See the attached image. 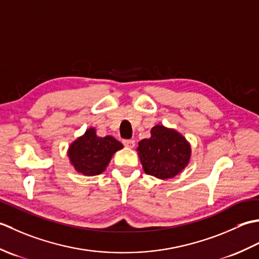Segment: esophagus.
I'll list each match as a JSON object with an SVG mask.
<instances>
[{
	"label": "esophagus",
	"mask_w": 259,
	"mask_h": 259,
	"mask_svg": "<svg viewBox=\"0 0 259 259\" xmlns=\"http://www.w3.org/2000/svg\"><path fill=\"white\" fill-rule=\"evenodd\" d=\"M135 140H133V139H129V140H123V145L125 146V147H128V148H134L135 147Z\"/></svg>",
	"instance_id": "1"
}]
</instances>
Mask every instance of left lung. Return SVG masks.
<instances>
[{"instance_id": "8db88e82", "label": "left lung", "mask_w": 259, "mask_h": 259, "mask_svg": "<svg viewBox=\"0 0 259 259\" xmlns=\"http://www.w3.org/2000/svg\"><path fill=\"white\" fill-rule=\"evenodd\" d=\"M138 155L145 172L160 179L172 178L188 164L191 149L177 131L156 125L151 137L139 142Z\"/></svg>"}]
</instances>
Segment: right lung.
<instances>
[{"instance_id":"right-lung-1","label":"right lung","mask_w":259,"mask_h":259,"mask_svg":"<svg viewBox=\"0 0 259 259\" xmlns=\"http://www.w3.org/2000/svg\"><path fill=\"white\" fill-rule=\"evenodd\" d=\"M121 148V142L113 137L101 138L91 128L70 146L69 158L76 171L85 176H96L104 171L113 153Z\"/></svg>"}]
</instances>
